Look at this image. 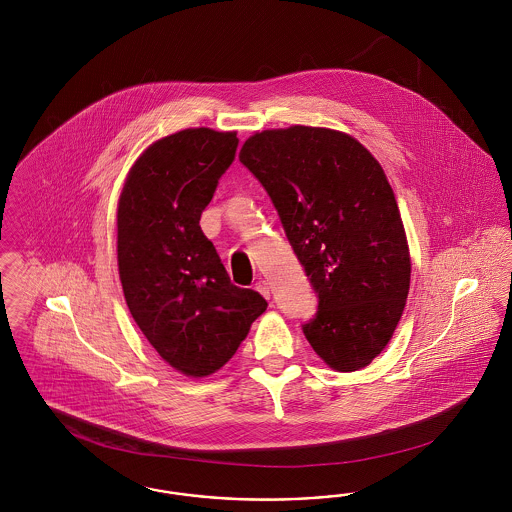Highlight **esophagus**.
Listing matches in <instances>:
<instances>
[{
	"mask_svg": "<svg viewBox=\"0 0 512 512\" xmlns=\"http://www.w3.org/2000/svg\"><path fill=\"white\" fill-rule=\"evenodd\" d=\"M255 290L261 293L263 297H267V299H270V286H268L267 280H259V282L255 284Z\"/></svg>",
	"mask_w": 512,
	"mask_h": 512,
	"instance_id": "esophagus-1",
	"label": "esophagus"
}]
</instances>
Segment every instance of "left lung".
<instances>
[{"label":"left lung","instance_id":"1","mask_svg":"<svg viewBox=\"0 0 512 512\" xmlns=\"http://www.w3.org/2000/svg\"><path fill=\"white\" fill-rule=\"evenodd\" d=\"M240 161L267 190L317 293L305 338L334 370L370 365L411 284L403 220L380 163L355 138L313 126L257 132Z\"/></svg>","mask_w":512,"mask_h":512}]
</instances>
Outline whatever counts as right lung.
<instances>
[{"label":"right lung","mask_w":512,"mask_h":512,"mask_svg":"<svg viewBox=\"0 0 512 512\" xmlns=\"http://www.w3.org/2000/svg\"><path fill=\"white\" fill-rule=\"evenodd\" d=\"M236 132L188 128L157 140L128 172L117 211V259L130 315L186 376L226 365L265 297L238 288L199 219L232 165Z\"/></svg>","instance_id":"obj_1"}]
</instances>
